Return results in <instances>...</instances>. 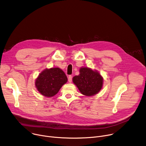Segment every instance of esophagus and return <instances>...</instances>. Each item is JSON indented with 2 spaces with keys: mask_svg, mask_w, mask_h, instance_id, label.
I'll use <instances>...</instances> for the list:
<instances>
[{
  "mask_svg": "<svg viewBox=\"0 0 146 146\" xmlns=\"http://www.w3.org/2000/svg\"><path fill=\"white\" fill-rule=\"evenodd\" d=\"M68 82H69L70 83H71V82H72V76H71V75H70V76H68Z\"/></svg>",
  "mask_w": 146,
  "mask_h": 146,
  "instance_id": "34e87169",
  "label": "esophagus"
}]
</instances>
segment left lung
Masks as SVG:
<instances>
[{"label":"left lung","mask_w":146,"mask_h":146,"mask_svg":"<svg viewBox=\"0 0 146 146\" xmlns=\"http://www.w3.org/2000/svg\"><path fill=\"white\" fill-rule=\"evenodd\" d=\"M80 74L73 78L74 83L80 92L86 96L97 94L102 89L103 78L97 71L87 67L80 68Z\"/></svg>","instance_id":"obj_1"}]
</instances>
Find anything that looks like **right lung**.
<instances>
[{
	"instance_id": "obj_1",
	"label": "right lung",
	"mask_w": 146,
	"mask_h": 146,
	"mask_svg": "<svg viewBox=\"0 0 146 146\" xmlns=\"http://www.w3.org/2000/svg\"><path fill=\"white\" fill-rule=\"evenodd\" d=\"M67 77L59 68L45 69L36 80V87L44 96L51 97L55 96L62 86L67 83Z\"/></svg>"
}]
</instances>
